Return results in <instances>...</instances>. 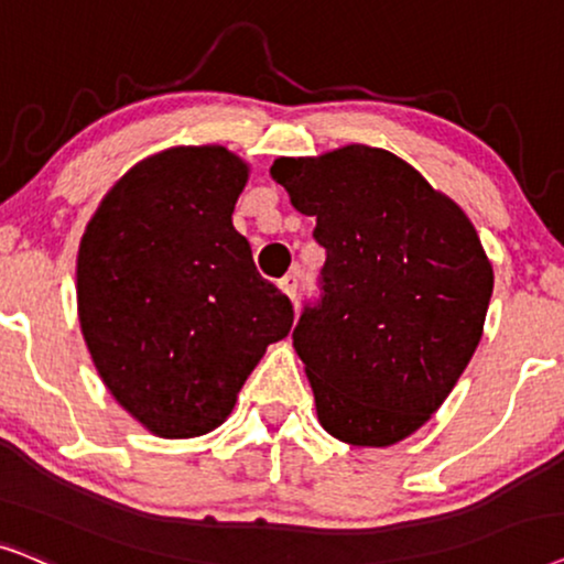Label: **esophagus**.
Instances as JSON below:
<instances>
[{"instance_id": "obj_1", "label": "esophagus", "mask_w": 564, "mask_h": 564, "mask_svg": "<svg viewBox=\"0 0 564 564\" xmlns=\"http://www.w3.org/2000/svg\"><path fill=\"white\" fill-rule=\"evenodd\" d=\"M278 289L283 291V294H286L291 302H294L296 299V289H299V275H296V270L294 273H289V275H283L281 281H278Z\"/></svg>"}]
</instances>
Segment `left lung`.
Masks as SVG:
<instances>
[{
    "instance_id": "obj_1",
    "label": "left lung",
    "mask_w": 564,
    "mask_h": 564,
    "mask_svg": "<svg viewBox=\"0 0 564 564\" xmlns=\"http://www.w3.org/2000/svg\"><path fill=\"white\" fill-rule=\"evenodd\" d=\"M270 177L327 250L322 302L294 327L319 423L350 446L400 444L482 340L495 275L475 224L387 149L278 156Z\"/></svg>"
}]
</instances>
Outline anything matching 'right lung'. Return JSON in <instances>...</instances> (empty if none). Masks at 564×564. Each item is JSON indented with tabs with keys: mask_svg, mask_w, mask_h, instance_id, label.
Listing matches in <instances>:
<instances>
[{
	"mask_svg": "<svg viewBox=\"0 0 564 564\" xmlns=\"http://www.w3.org/2000/svg\"><path fill=\"white\" fill-rule=\"evenodd\" d=\"M250 164L172 147L105 193L77 254L87 350L116 402L160 438H195L235 410L294 310L231 224Z\"/></svg>",
	"mask_w": 564,
	"mask_h": 564,
	"instance_id": "add662e5",
	"label": "right lung"
}]
</instances>
